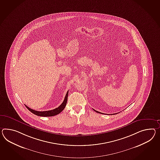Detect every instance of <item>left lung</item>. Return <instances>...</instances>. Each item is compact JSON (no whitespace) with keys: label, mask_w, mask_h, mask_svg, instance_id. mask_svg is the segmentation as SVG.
I'll list each match as a JSON object with an SVG mask.
<instances>
[{"label":"left lung","mask_w":160,"mask_h":160,"mask_svg":"<svg viewBox=\"0 0 160 160\" xmlns=\"http://www.w3.org/2000/svg\"><path fill=\"white\" fill-rule=\"evenodd\" d=\"M94 111H95V112H97V113H101V112H98V111H97V110H94Z\"/></svg>","instance_id":"obj_1"}]
</instances>
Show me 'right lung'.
I'll return each instance as SVG.
<instances>
[{
    "label": "right lung",
    "mask_w": 160,
    "mask_h": 160,
    "mask_svg": "<svg viewBox=\"0 0 160 160\" xmlns=\"http://www.w3.org/2000/svg\"><path fill=\"white\" fill-rule=\"evenodd\" d=\"M68 92H69V91H68L66 95H65V99H64L62 103V104L59 106V107H58V108H55V109H53V110H51L39 112V111H36V110H35L31 109L29 107H28L27 105H25V106L31 112L33 113L34 114H36V116H41V117H51V116H54L58 114L59 113H61L63 110L65 109V108L66 106V103H67V101H68Z\"/></svg>",
    "instance_id": "add662e5"
}]
</instances>
